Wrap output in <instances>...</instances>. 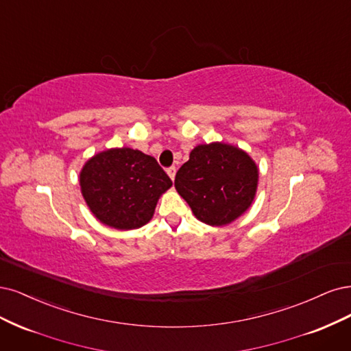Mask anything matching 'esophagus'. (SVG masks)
Listing matches in <instances>:
<instances>
[{
    "label": "esophagus",
    "instance_id": "obj_1",
    "mask_svg": "<svg viewBox=\"0 0 351 351\" xmlns=\"http://www.w3.org/2000/svg\"><path fill=\"white\" fill-rule=\"evenodd\" d=\"M167 175H169V178H171L172 180L175 179V175H176V167L175 166H171V167H167Z\"/></svg>",
    "mask_w": 351,
    "mask_h": 351
}]
</instances>
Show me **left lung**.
<instances>
[{"label":"left lung","instance_id":"1","mask_svg":"<svg viewBox=\"0 0 351 351\" xmlns=\"http://www.w3.org/2000/svg\"><path fill=\"white\" fill-rule=\"evenodd\" d=\"M258 167L250 154L224 143L199 144L180 166L175 188L195 217L210 226L234 221L251 207Z\"/></svg>","mask_w":351,"mask_h":351}]
</instances>
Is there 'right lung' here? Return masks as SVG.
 <instances>
[{
	"instance_id": "obj_1",
	"label": "right lung",
	"mask_w": 351,
	"mask_h": 351,
	"mask_svg": "<svg viewBox=\"0 0 351 351\" xmlns=\"http://www.w3.org/2000/svg\"><path fill=\"white\" fill-rule=\"evenodd\" d=\"M82 194L95 217L118 230L149 223L172 180L152 156L128 147L95 154L80 172Z\"/></svg>"
}]
</instances>
